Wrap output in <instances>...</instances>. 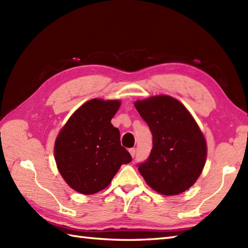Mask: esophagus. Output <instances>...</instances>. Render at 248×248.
<instances>
[{"instance_id":"obj_1","label":"esophagus","mask_w":248,"mask_h":248,"mask_svg":"<svg viewBox=\"0 0 248 248\" xmlns=\"http://www.w3.org/2000/svg\"><path fill=\"white\" fill-rule=\"evenodd\" d=\"M129 152H130V155L134 157V155L136 154V149L135 148H131V149H129Z\"/></svg>"}]
</instances>
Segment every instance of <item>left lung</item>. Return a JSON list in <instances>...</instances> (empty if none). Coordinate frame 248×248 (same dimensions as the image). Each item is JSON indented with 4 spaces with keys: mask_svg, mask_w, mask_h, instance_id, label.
<instances>
[{
    "mask_svg": "<svg viewBox=\"0 0 248 248\" xmlns=\"http://www.w3.org/2000/svg\"><path fill=\"white\" fill-rule=\"evenodd\" d=\"M152 133L150 155L138 164L147 184L163 195L186 192L202 173L207 144L186 107L170 96L134 103Z\"/></svg>",
    "mask_w": 248,
    "mask_h": 248,
    "instance_id": "1",
    "label": "left lung"
}]
</instances>
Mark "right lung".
Instances as JSON below:
<instances>
[{
	"instance_id": "obj_1",
	"label": "right lung",
	"mask_w": 248,
	"mask_h": 248,
	"mask_svg": "<svg viewBox=\"0 0 248 248\" xmlns=\"http://www.w3.org/2000/svg\"><path fill=\"white\" fill-rule=\"evenodd\" d=\"M119 107V100H89L72 114L57 135L56 165L75 191L85 195L102 191L120 166L132 161L120 145L119 130L110 124Z\"/></svg>"
}]
</instances>
